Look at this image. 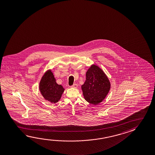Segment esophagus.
Listing matches in <instances>:
<instances>
[{
	"mask_svg": "<svg viewBox=\"0 0 155 155\" xmlns=\"http://www.w3.org/2000/svg\"><path fill=\"white\" fill-rule=\"evenodd\" d=\"M77 87H78V85L77 84H74L73 85H72V86H71V87H72V88H77Z\"/></svg>",
	"mask_w": 155,
	"mask_h": 155,
	"instance_id": "1",
	"label": "esophagus"
}]
</instances>
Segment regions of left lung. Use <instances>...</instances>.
Returning <instances> with one entry per match:
<instances>
[{"label":"left lung","mask_w":155,"mask_h":155,"mask_svg":"<svg viewBox=\"0 0 155 155\" xmlns=\"http://www.w3.org/2000/svg\"><path fill=\"white\" fill-rule=\"evenodd\" d=\"M84 99L98 105L107 97L111 87L109 79L99 66L92 64L86 73V81L81 86Z\"/></svg>","instance_id":"left-lung-1"}]
</instances>
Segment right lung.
Returning a JSON list of instances; mask_svg holds the SVG:
<instances>
[{"label":"right lung","mask_w":155,"mask_h":155,"mask_svg":"<svg viewBox=\"0 0 155 155\" xmlns=\"http://www.w3.org/2000/svg\"><path fill=\"white\" fill-rule=\"evenodd\" d=\"M39 89L44 98L54 104L61 99L65 90L61 85L56 83V78L51 70L46 71L41 77Z\"/></svg>","instance_id":"obj_1"}]
</instances>
